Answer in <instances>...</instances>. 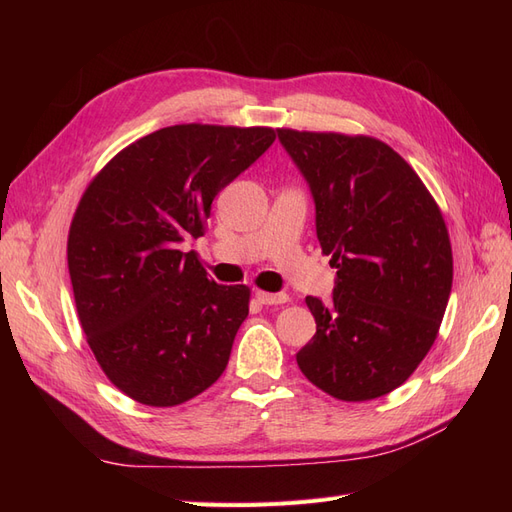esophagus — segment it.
<instances>
[{
	"label": "esophagus",
	"instance_id": "obj_1",
	"mask_svg": "<svg viewBox=\"0 0 512 512\" xmlns=\"http://www.w3.org/2000/svg\"><path fill=\"white\" fill-rule=\"evenodd\" d=\"M256 299L262 303V305H284L290 301L288 294L284 292H265V290H258L256 292Z\"/></svg>",
	"mask_w": 512,
	"mask_h": 512
}]
</instances>
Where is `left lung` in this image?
<instances>
[{
  "label": "left lung",
  "mask_w": 512,
  "mask_h": 512,
  "mask_svg": "<svg viewBox=\"0 0 512 512\" xmlns=\"http://www.w3.org/2000/svg\"><path fill=\"white\" fill-rule=\"evenodd\" d=\"M277 136L316 203L322 254L337 269L333 299L305 303L316 335L297 352L303 376L342 401L395 391L440 331L453 286L442 211L414 168L374 136Z\"/></svg>",
  "instance_id": "left-lung-1"
}]
</instances>
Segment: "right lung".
<instances>
[{
  "instance_id": "add662e5",
  "label": "right lung",
  "mask_w": 512,
  "mask_h": 512,
  "mask_svg": "<svg viewBox=\"0 0 512 512\" xmlns=\"http://www.w3.org/2000/svg\"><path fill=\"white\" fill-rule=\"evenodd\" d=\"M275 141L273 128L181 123L138 138L89 181L68 232L87 344L121 393L173 408L207 391L250 312V288L207 277L183 239Z\"/></svg>"
}]
</instances>
